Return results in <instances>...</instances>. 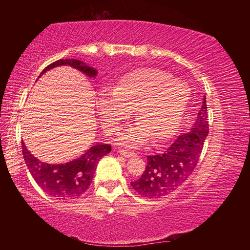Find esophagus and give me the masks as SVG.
<instances>
[{"label": "esophagus", "mask_w": 250, "mask_h": 250, "mask_svg": "<svg viewBox=\"0 0 250 250\" xmlns=\"http://www.w3.org/2000/svg\"><path fill=\"white\" fill-rule=\"evenodd\" d=\"M119 153L125 156V158H132V156L135 155L134 152H131V151H128V150H119Z\"/></svg>", "instance_id": "34e87169"}]
</instances>
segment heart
<instances>
[{"label": "heart", "mask_w": 250, "mask_h": 250, "mask_svg": "<svg viewBox=\"0 0 250 250\" xmlns=\"http://www.w3.org/2000/svg\"><path fill=\"white\" fill-rule=\"evenodd\" d=\"M189 99L184 83L167 71L141 68L130 71L118 80L112 91H101L97 108L105 130H119L135 109L140 124L121 134V140L130 146H142L154 138L166 142L176 133Z\"/></svg>", "instance_id": "1"}]
</instances>
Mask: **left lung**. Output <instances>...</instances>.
<instances>
[{
    "label": "left lung",
    "mask_w": 250,
    "mask_h": 250,
    "mask_svg": "<svg viewBox=\"0 0 250 250\" xmlns=\"http://www.w3.org/2000/svg\"><path fill=\"white\" fill-rule=\"evenodd\" d=\"M207 105L204 96L202 107L189 132L177 137L161 154L147 156L141 177L131 182L133 189L143 197L159 198L175 191L192 174L200 160L208 134Z\"/></svg>",
    "instance_id": "8db88e82"
}]
</instances>
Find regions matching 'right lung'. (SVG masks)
I'll return each instance as SVG.
<instances>
[{"label":"right lung","instance_id":"right-lung-1","mask_svg":"<svg viewBox=\"0 0 250 250\" xmlns=\"http://www.w3.org/2000/svg\"><path fill=\"white\" fill-rule=\"evenodd\" d=\"M67 65L82 71L89 78H95L98 74L94 67L88 66L78 59H59L46 67L39 77L55 67ZM22 149L26 167L40 188L57 200L71 201L80 197L87 191L98 162L101 158L111 151V146L103 145V143L92 146L82 156L62 164L42 162L27 150L23 141Z\"/></svg>","mask_w":250,"mask_h":250}]
</instances>
